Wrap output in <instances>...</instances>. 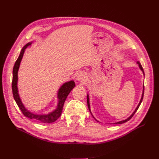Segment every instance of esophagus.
I'll return each instance as SVG.
<instances>
[{"label":"esophagus","mask_w":159,"mask_h":159,"mask_svg":"<svg viewBox=\"0 0 159 159\" xmlns=\"http://www.w3.org/2000/svg\"><path fill=\"white\" fill-rule=\"evenodd\" d=\"M76 79L78 81L84 82L86 80V76L85 73H83V72H79L76 74Z\"/></svg>","instance_id":"1"}]
</instances>
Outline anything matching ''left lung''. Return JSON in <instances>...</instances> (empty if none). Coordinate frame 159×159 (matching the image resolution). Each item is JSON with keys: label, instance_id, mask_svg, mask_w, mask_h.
<instances>
[{"label": "left lung", "instance_id": "1", "mask_svg": "<svg viewBox=\"0 0 159 159\" xmlns=\"http://www.w3.org/2000/svg\"><path fill=\"white\" fill-rule=\"evenodd\" d=\"M137 63L138 64V66H139V69L142 71V72H143V76H145V74H144V72H143V67H142V66H141V63H139V61H137ZM143 94H144V85H143V92H142V95H141V100H140V102H139V103L138 104V105H137V107H136V109H135V110H134L133 112V113H132L130 116L128 117V118H126V120H121V121H117V122H115V123H112L113 124H123V123H125V122H126V121H128V120H130L131 118H132V117H133V116H134V114L135 113V112L136 111H137V109H139V106H140V104H141V102H142V100H143ZM87 106H88V108H89V112L91 113V114L92 115V111H91V108H90V103H89V94L87 93ZM92 116L93 117V116L92 115ZM95 118V117H94Z\"/></svg>", "mask_w": 159, "mask_h": 159}]
</instances>
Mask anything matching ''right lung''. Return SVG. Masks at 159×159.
Returning a JSON list of instances; mask_svg holds the SVG:
<instances>
[{
	"label": "right lung",
	"mask_w": 159,
	"mask_h": 159,
	"mask_svg": "<svg viewBox=\"0 0 159 159\" xmlns=\"http://www.w3.org/2000/svg\"><path fill=\"white\" fill-rule=\"evenodd\" d=\"M33 43V42H29L28 43L23 47L21 51H20V55L18 57V59L14 64L13 69V80H12V92H13V96L14 98V100L18 104L20 109L21 110L22 113L25 115V116L29 118V119L34 120L37 121H40V122L43 123H52L55 121L58 118L60 117L62 113L63 107L64 102L67 98V96L70 93V92L73 89V88L75 87V83L73 80H69V81L64 83L63 85L59 87V89L57 92V100H58V102H57V107L55 109L52 111L51 112H49L48 113H35L31 112L29 110H28L24 105L22 103L20 97L19 96L18 93V70L20 68V63L22 61V57L24 56V54L25 52V49L29 46H30Z\"/></svg>",
	"instance_id": "add662e5"
}]
</instances>
